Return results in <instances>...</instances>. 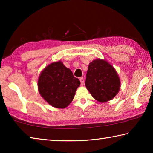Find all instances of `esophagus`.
Instances as JSON below:
<instances>
[{
	"instance_id": "esophagus-1",
	"label": "esophagus",
	"mask_w": 153,
	"mask_h": 153,
	"mask_svg": "<svg viewBox=\"0 0 153 153\" xmlns=\"http://www.w3.org/2000/svg\"><path fill=\"white\" fill-rule=\"evenodd\" d=\"M79 80H80V82H81V85H82H82H84V77H79Z\"/></svg>"
}]
</instances>
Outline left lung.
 <instances>
[{"label":"left lung","mask_w":153,"mask_h":153,"mask_svg":"<svg viewBox=\"0 0 153 153\" xmlns=\"http://www.w3.org/2000/svg\"><path fill=\"white\" fill-rule=\"evenodd\" d=\"M85 85L94 99L105 102L117 94L120 89V79L111 64L97 59L89 64Z\"/></svg>","instance_id":"left-lung-1"}]
</instances>
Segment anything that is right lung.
I'll list each match as a JSON object with an SVG mask.
<instances>
[{"instance_id": "obj_1", "label": "right lung", "mask_w": 153, "mask_h": 153, "mask_svg": "<svg viewBox=\"0 0 153 153\" xmlns=\"http://www.w3.org/2000/svg\"><path fill=\"white\" fill-rule=\"evenodd\" d=\"M80 81L61 61L54 62L43 69L38 81V91L49 105L65 108L71 102Z\"/></svg>"}]
</instances>
